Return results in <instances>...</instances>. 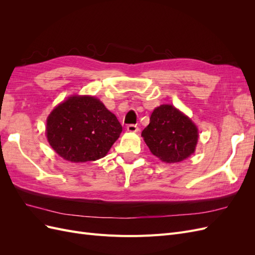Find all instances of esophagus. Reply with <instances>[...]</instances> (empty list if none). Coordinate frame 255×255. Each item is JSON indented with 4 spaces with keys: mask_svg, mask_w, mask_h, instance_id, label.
Wrapping results in <instances>:
<instances>
[{
    "mask_svg": "<svg viewBox=\"0 0 255 255\" xmlns=\"http://www.w3.org/2000/svg\"><path fill=\"white\" fill-rule=\"evenodd\" d=\"M127 129H128V132H130V133H136L139 130V128H138V127L136 125H128L127 127Z\"/></svg>",
    "mask_w": 255,
    "mask_h": 255,
    "instance_id": "34e87169",
    "label": "esophagus"
}]
</instances>
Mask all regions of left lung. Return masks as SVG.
I'll return each instance as SVG.
<instances>
[{
	"label": "left lung",
	"instance_id": "obj_1",
	"mask_svg": "<svg viewBox=\"0 0 255 255\" xmlns=\"http://www.w3.org/2000/svg\"><path fill=\"white\" fill-rule=\"evenodd\" d=\"M153 155L168 164L180 163L196 150L198 128L186 115L169 104L153 111L141 133Z\"/></svg>",
	"mask_w": 255,
	"mask_h": 255
}]
</instances>
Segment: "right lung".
Returning <instances> with one entry per match:
<instances>
[{
    "label": "right lung",
    "instance_id": "obj_1",
    "mask_svg": "<svg viewBox=\"0 0 255 255\" xmlns=\"http://www.w3.org/2000/svg\"><path fill=\"white\" fill-rule=\"evenodd\" d=\"M121 132L117 117L90 96H72L58 104L45 128L53 150L72 163L104 157Z\"/></svg>",
    "mask_w": 255,
    "mask_h": 255
}]
</instances>
